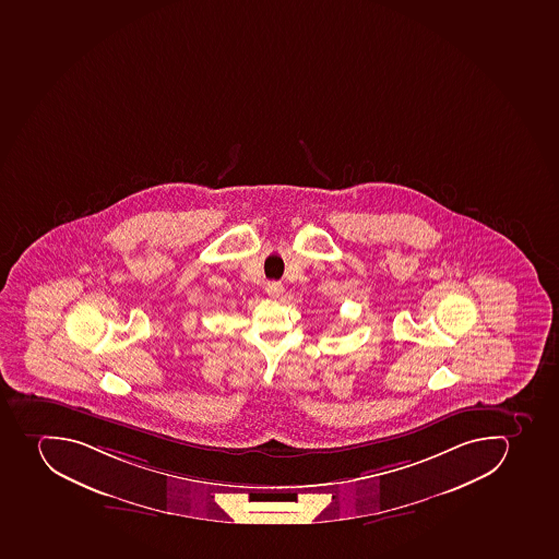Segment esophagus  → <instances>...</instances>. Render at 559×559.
<instances>
[{
  "mask_svg": "<svg viewBox=\"0 0 559 559\" xmlns=\"http://www.w3.org/2000/svg\"><path fill=\"white\" fill-rule=\"evenodd\" d=\"M265 290H267L269 296L277 297L283 292V285L277 282H269L267 286H265Z\"/></svg>",
  "mask_w": 559,
  "mask_h": 559,
  "instance_id": "1",
  "label": "esophagus"
}]
</instances>
